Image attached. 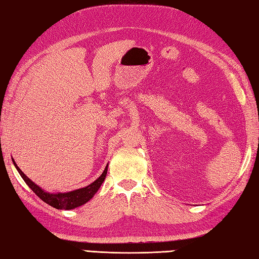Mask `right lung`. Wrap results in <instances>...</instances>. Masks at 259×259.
Returning a JSON list of instances; mask_svg holds the SVG:
<instances>
[{
	"mask_svg": "<svg viewBox=\"0 0 259 259\" xmlns=\"http://www.w3.org/2000/svg\"><path fill=\"white\" fill-rule=\"evenodd\" d=\"M12 161L14 167L17 168L18 172L20 174L22 179L24 180V183L32 189V192L35 193L39 198L42 199L44 202L47 203L48 205L58 209H73L89 202L90 199L95 196V194L98 192V189L100 188L102 183H104L107 176V170H108V164H107L104 172L100 175V177L97 178L94 183H91L90 185H88V186L83 188L71 190V192L66 193H50L46 192L45 189H42L40 186H38L37 184L33 183L32 180L29 179L27 176L21 171L20 168L18 167L17 163L14 162V160Z\"/></svg>",
	"mask_w": 259,
	"mask_h": 259,
	"instance_id": "right-lung-1",
	"label": "right lung"
}]
</instances>
